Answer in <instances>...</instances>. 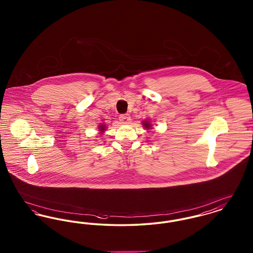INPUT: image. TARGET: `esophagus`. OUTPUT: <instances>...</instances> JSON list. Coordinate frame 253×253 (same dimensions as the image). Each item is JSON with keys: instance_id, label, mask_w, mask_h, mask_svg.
I'll return each mask as SVG.
<instances>
[{"instance_id": "34e87169", "label": "esophagus", "mask_w": 253, "mask_h": 253, "mask_svg": "<svg viewBox=\"0 0 253 253\" xmlns=\"http://www.w3.org/2000/svg\"><path fill=\"white\" fill-rule=\"evenodd\" d=\"M130 120H131V118H130V115H128V114H124V115L119 116V121L123 124L129 123Z\"/></svg>"}]
</instances>
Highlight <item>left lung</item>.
<instances>
[{
  "instance_id": "8db88e82",
  "label": "left lung",
  "mask_w": 253,
  "mask_h": 253,
  "mask_svg": "<svg viewBox=\"0 0 253 253\" xmlns=\"http://www.w3.org/2000/svg\"><path fill=\"white\" fill-rule=\"evenodd\" d=\"M142 125H143V127L145 128V129H147V130H149V129H152L151 127H152V124L150 123V121H148V120H144V121H142Z\"/></svg>"
}]
</instances>
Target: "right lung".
Segmentation results:
<instances>
[{"mask_svg":"<svg viewBox=\"0 0 253 253\" xmlns=\"http://www.w3.org/2000/svg\"><path fill=\"white\" fill-rule=\"evenodd\" d=\"M105 130H106V127H105V125L103 123L98 126V131H100V133H103Z\"/></svg>","mask_w":253,"mask_h":253,"instance_id":"add662e5","label":"right lung"}]
</instances>
